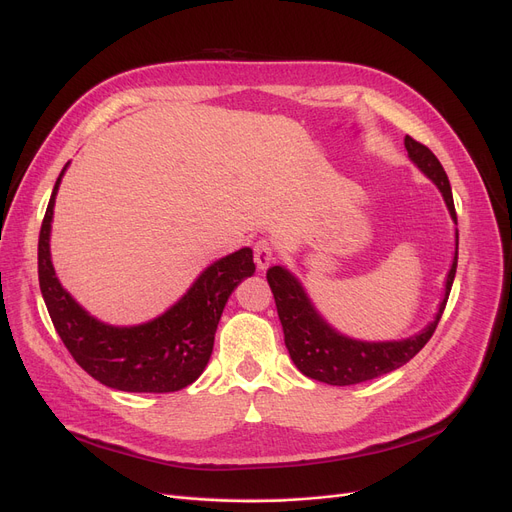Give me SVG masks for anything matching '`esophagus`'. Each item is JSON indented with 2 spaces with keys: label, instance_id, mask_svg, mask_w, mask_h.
<instances>
[{
  "label": "esophagus",
  "instance_id": "obj_1",
  "mask_svg": "<svg viewBox=\"0 0 512 512\" xmlns=\"http://www.w3.org/2000/svg\"><path fill=\"white\" fill-rule=\"evenodd\" d=\"M253 253H255V263H257L259 270H267L270 263L276 259V247H274V242L270 238L257 240L255 247H253Z\"/></svg>",
  "mask_w": 512,
  "mask_h": 512
}]
</instances>
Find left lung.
Wrapping results in <instances>:
<instances>
[{
  "label": "left lung",
  "mask_w": 512,
  "mask_h": 512,
  "mask_svg": "<svg viewBox=\"0 0 512 512\" xmlns=\"http://www.w3.org/2000/svg\"><path fill=\"white\" fill-rule=\"evenodd\" d=\"M405 147L409 151V157L421 168V172H425L436 182L448 205L452 220L456 222L450 182L438 157L423 143L409 137V134L405 139ZM456 261H459V240H456L454 261L446 280V294L444 301L440 303L436 319L421 334L398 342H359L353 338L340 336L317 315V311L307 299L305 290L297 280H294V276H290L280 265L270 267V270H267V284H270L274 292V301L290 359L299 367L301 373L307 375V378L326 382L330 386L361 384L373 378H380V375L409 363L427 344V340L434 336L438 328V321L444 313L452 280L456 274Z\"/></svg>",
  "instance_id": "left-lung-1"
}]
</instances>
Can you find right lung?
Masks as SVG:
<instances>
[{
  "label": "right lung",
  "instance_id": "right-lung-1",
  "mask_svg": "<svg viewBox=\"0 0 512 512\" xmlns=\"http://www.w3.org/2000/svg\"><path fill=\"white\" fill-rule=\"evenodd\" d=\"M56 180L39 232V286L53 328L91 378L122 392H176L203 373L222 311L240 280L255 274L253 251L240 249L209 265L184 297L161 317L134 328L93 319L62 288L49 255Z\"/></svg>",
  "mask_w": 512,
  "mask_h": 512
}]
</instances>
